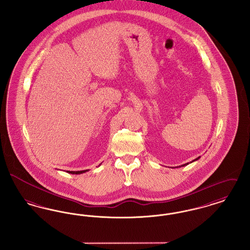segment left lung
I'll list each match as a JSON object with an SVG mask.
<instances>
[{"label":"left lung","instance_id":"obj_1","mask_svg":"<svg viewBox=\"0 0 250 250\" xmlns=\"http://www.w3.org/2000/svg\"><path fill=\"white\" fill-rule=\"evenodd\" d=\"M200 157H201V156H199V157H198V158H196V159H194V160H193V161H191L190 163H192V162H194V161H196V160H198V159H199V158H200ZM187 165H188V163H187V164H184V165H182V166H179V167L187 166Z\"/></svg>","mask_w":250,"mask_h":250}]
</instances>
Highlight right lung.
I'll return each instance as SVG.
<instances>
[{
	"instance_id": "1",
	"label": "right lung",
	"mask_w": 250,
	"mask_h": 250,
	"mask_svg": "<svg viewBox=\"0 0 250 250\" xmlns=\"http://www.w3.org/2000/svg\"><path fill=\"white\" fill-rule=\"evenodd\" d=\"M86 171H88V169H85V170H78V171H69V170H67L66 172L71 173V174H81V173H84V172H86Z\"/></svg>"
}]
</instances>
